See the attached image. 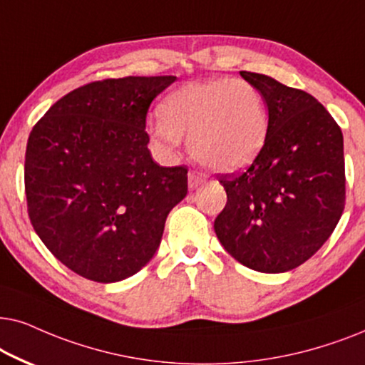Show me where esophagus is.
Segmentation results:
<instances>
[{"label":"esophagus","mask_w":365,"mask_h":365,"mask_svg":"<svg viewBox=\"0 0 365 365\" xmlns=\"http://www.w3.org/2000/svg\"><path fill=\"white\" fill-rule=\"evenodd\" d=\"M202 183H203V178L200 177V175L195 172L188 173V188H190V190H195V188L200 187Z\"/></svg>","instance_id":"esophagus-1"}]
</instances>
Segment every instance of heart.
Listing matches in <instances>:
<instances>
[{"instance_id":"b5f03b06","label":"heart","mask_w":365,"mask_h":365,"mask_svg":"<svg viewBox=\"0 0 365 365\" xmlns=\"http://www.w3.org/2000/svg\"><path fill=\"white\" fill-rule=\"evenodd\" d=\"M150 143L163 157L188 140L193 158L218 173L240 172L259 158L269 133L265 100L247 80L192 81L165 96Z\"/></svg>"}]
</instances>
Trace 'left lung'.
I'll list each match as a JSON object with an SVG mask.
<instances>
[{
  "label": "left lung",
  "instance_id": "obj_1",
  "mask_svg": "<svg viewBox=\"0 0 365 365\" xmlns=\"http://www.w3.org/2000/svg\"><path fill=\"white\" fill-rule=\"evenodd\" d=\"M240 76L264 96L269 133L244 173L220 178L227 205L213 228L242 265L282 274L309 260L342 215L344 137L312 95L260 73L240 71Z\"/></svg>",
  "mask_w": 365,
  "mask_h": 365
}]
</instances>
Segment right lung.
Instances as JSON below:
<instances>
[{"label": "right lung", "mask_w": 365, "mask_h": 365, "mask_svg": "<svg viewBox=\"0 0 365 365\" xmlns=\"http://www.w3.org/2000/svg\"><path fill=\"white\" fill-rule=\"evenodd\" d=\"M177 76H126L63 96L31 130L24 188L33 228L68 269L100 284L148 264L187 195V168L160 167L148 106Z\"/></svg>", "instance_id": "obj_1"}]
</instances>
